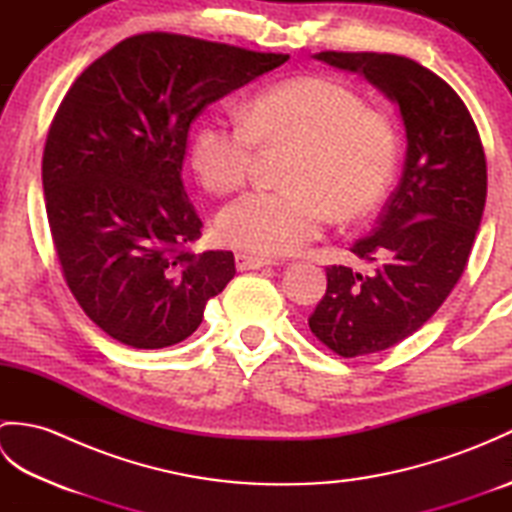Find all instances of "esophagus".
I'll use <instances>...</instances> for the list:
<instances>
[{"instance_id": "obj_1", "label": "esophagus", "mask_w": 512, "mask_h": 512, "mask_svg": "<svg viewBox=\"0 0 512 512\" xmlns=\"http://www.w3.org/2000/svg\"><path fill=\"white\" fill-rule=\"evenodd\" d=\"M273 264L275 262H270V259H264V257H255V255H246V253H237L235 255L237 270H257V268L273 266Z\"/></svg>"}]
</instances>
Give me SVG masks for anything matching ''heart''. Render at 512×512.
Masks as SVG:
<instances>
[{"mask_svg": "<svg viewBox=\"0 0 512 512\" xmlns=\"http://www.w3.org/2000/svg\"><path fill=\"white\" fill-rule=\"evenodd\" d=\"M257 145H295L284 189H257L217 215L224 244L266 257L317 239L332 209L341 220L372 211L396 165V134L354 90L325 76H295L257 92L242 118L211 116L198 127L191 165L213 193L242 187Z\"/></svg>", "mask_w": 512, "mask_h": 512, "instance_id": "b5f03b06", "label": "heart"}]
</instances>
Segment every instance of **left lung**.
Masks as SVG:
<instances>
[{
  "instance_id": "obj_1",
  "label": "left lung",
  "mask_w": 512,
  "mask_h": 512,
  "mask_svg": "<svg viewBox=\"0 0 512 512\" xmlns=\"http://www.w3.org/2000/svg\"><path fill=\"white\" fill-rule=\"evenodd\" d=\"M363 74L394 101L407 134L402 178L374 233L350 248L380 262L372 277L330 266L328 290L310 314L317 339L343 358L374 354L420 330L469 262L486 204V158L466 105L438 74L398 54H314Z\"/></svg>"
}]
</instances>
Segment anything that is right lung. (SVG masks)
<instances>
[{"label": "right lung", "mask_w": 512, "mask_h": 512, "mask_svg": "<svg viewBox=\"0 0 512 512\" xmlns=\"http://www.w3.org/2000/svg\"><path fill=\"white\" fill-rule=\"evenodd\" d=\"M171 32L134 35L72 83L43 149L54 248L83 312L136 350L187 339L235 275L202 235L182 184L189 127L206 105L286 63Z\"/></svg>", "instance_id": "add662e5"}]
</instances>
